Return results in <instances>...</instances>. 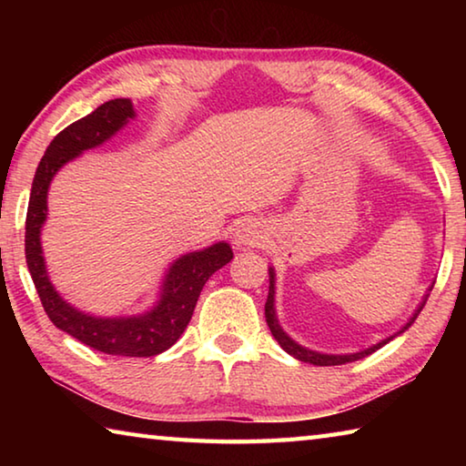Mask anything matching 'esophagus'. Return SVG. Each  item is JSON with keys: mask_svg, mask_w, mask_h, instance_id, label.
Wrapping results in <instances>:
<instances>
[{"mask_svg": "<svg viewBox=\"0 0 466 466\" xmlns=\"http://www.w3.org/2000/svg\"><path fill=\"white\" fill-rule=\"evenodd\" d=\"M265 240V232L257 222H244L234 230L236 247H258Z\"/></svg>", "mask_w": 466, "mask_h": 466, "instance_id": "34e87169", "label": "esophagus"}]
</instances>
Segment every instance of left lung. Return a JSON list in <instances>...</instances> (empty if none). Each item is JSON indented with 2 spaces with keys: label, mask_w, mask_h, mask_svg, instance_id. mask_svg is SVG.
Listing matches in <instances>:
<instances>
[{
  "label": "left lung",
  "mask_w": 466,
  "mask_h": 466,
  "mask_svg": "<svg viewBox=\"0 0 466 466\" xmlns=\"http://www.w3.org/2000/svg\"><path fill=\"white\" fill-rule=\"evenodd\" d=\"M275 275H273V269H269V296H267V302H265V319H267V325H269V329H271V335L275 337V341H278L281 347H283V351H288L289 356H294L296 360H299V361H306V364H314V366H343V364H350V361H358V360H361V358H366V356H370V353H374L376 350H380L382 345H386L390 341L392 337H389V339H384V341H380V343H376V345H372V347H368V350H364V351H358V353H350V356H327V353H319V351H310V350H306V347H299L296 341H291V339L283 333L281 330V327H279V322H278V317H275V306H273V302H275ZM423 304H425V299H423ZM423 304L420 306V309H417V312L413 314V319L407 322V325L399 330L397 335H400V333H405V330L411 327V322L417 319V314L421 312V309H423Z\"/></svg>",
  "instance_id": "1"
}]
</instances>
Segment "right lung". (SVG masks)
<instances>
[{"mask_svg":"<svg viewBox=\"0 0 466 466\" xmlns=\"http://www.w3.org/2000/svg\"><path fill=\"white\" fill-rule=\"evenodd\" d=\"M133 115L136 113L129 98H115L55 136L33 180L26 211L25 250L38 298L55 327L108 356L152 358L177 343L193 317L205 281L226 263H230L234 255L226 242H218L214 247L177 258L164 279L162 296L156 309L131 319H96L69 306L51 286L41 250V228L46 219V191H49L55 172L72 157L80 156L84 149L96 147L102 141L113 137Z\"/></svg>","mask_w":466,"mask_h":466,"instance_id":"right-lung-1","label":"right lung"}]
</instances>
